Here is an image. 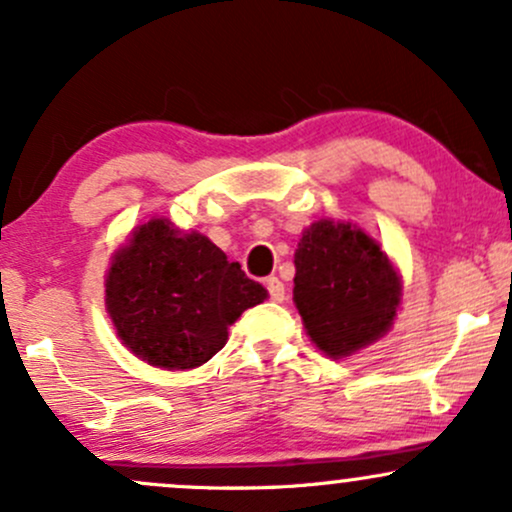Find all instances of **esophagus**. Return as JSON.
Returning a JSON list of instances; mask_svg holds the SVG:
<instances>
[{"label":"esophagus","mask_w":512,"mask_h":512,"mask_svg":"<svg viewBox=\"0 0 512 512\" xmlns=\"http://www.w3.org/2000/svg\"><path fill=\"white\" fill-rule=\"evenodd\" d=\"M267 291H269V298H272L274 303H281V300L286 298V288H283V283L276 279V276H269L267 279Z\"/></svg>","instance_id":"34e87169"}]
</instances>
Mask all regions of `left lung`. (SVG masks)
I'll list each match as a JSON object with an SVG mask.
<instances>
[{"instance_id": "obj_1", "label": "left lung", "mask_w": 512, "mask_h": 512, "mask_svg": "<svg viewBox=\"0 0 512 512\" xmlns=\"http://www.w3.org/2000/svg\"><path fill=\"white\" fill-rule=\"evenodd\" d=\"M293 262L295 307L322 353L348 357L391 329L403 286L365 231L319 219L303 231Z\"/></svg>"}]
</instances>
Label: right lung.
<instances>
[{"mask_svg": "<svg viewBox=\"0 0 512 512\" xmlns=\"http://www.w3.org/2000/svg\"><path fill=\"white\" fill-rule=\"evenodd\" d=\"M107 312L123 346L162 369L205 365L226 346L229 326L267 298L202 233L150 219L131 233L107 272Z\"/></svg>", "mask_w": 512, "mask_h": 512, "instance_id": "obj_1", "label": "right lung"}]
</instances>
